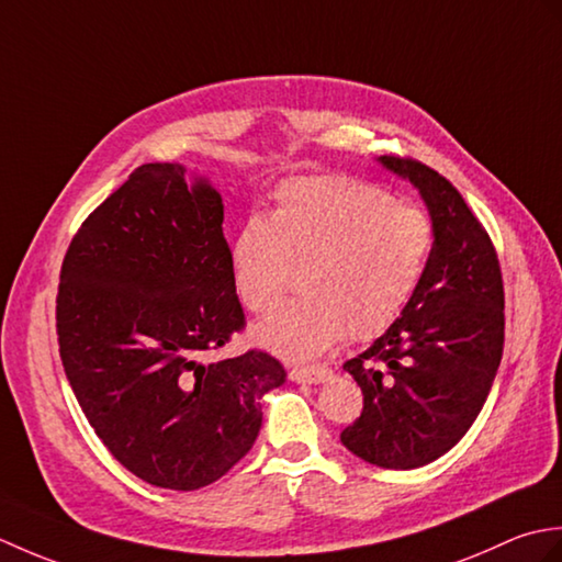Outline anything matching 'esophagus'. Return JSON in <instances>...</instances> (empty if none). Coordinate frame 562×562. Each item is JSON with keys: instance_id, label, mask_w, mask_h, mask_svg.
I'll use <instances>...</instances> for the list:
<instances>
[{"instance_id": "esophagus-1", "label": "esophagus", "mask_w": 562, "mask_h": 562, "mask_svg": "<svg viewBox=\"0 0 562 562\" xmlns=\"http://www.w3.org/2000/svg\"><path fill=\"white\" fill-rule=\"evenodd\" d=\"M330 376V369L324 364H312V367H292L290 379L296 384H321Z\"/></svg>"}]
</instances>
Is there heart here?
<instances>
[{
    "mask_svg": "<svg viewBox=\"0 0 562 562\" xmlns=\"http://www.w3.org/2000/svg\"><path fill=\"white\" fill-rule=\"evenodd\" d=\"M435 224L415 205L355 176H304L274 193L270 220L250 217L232 246L234 288L254 314H270L294 288L300 300L258 328L292 360L314 357L345 333L374 338L396 321L425 278Z\"/></svg>",
    "mask_w": 562,
    "mask_h": 562,
    "instance_id": "heart-1",
    "label": "heart"
}]
</instances>
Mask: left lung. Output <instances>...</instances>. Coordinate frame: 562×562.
I'll use <instances>...</instances> for the list:
<instances>
[{
    "label": "left lung",
    "instance_id": "8db88e82",
    "mask_svg": "<svg viewBox=\"0 0 562 562\" xmlns=\"http://www.w3.org/2000/svg\"><path fill=\"white\" fill-rule=\"evenodd\" d=\"M381 164L420 188L435 248L401 318L345 362L364 405L340 441L405 471L447 453L479 417L503 360L505 288L493 238L459 190L417 159L386 154Z\"/></svg>",
    "mask_w": 562,
    "mask_h": 562
}]
</instances>
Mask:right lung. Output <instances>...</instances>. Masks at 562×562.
<instances>
[{
	"label": "right lung",
	"instance_id": "right-lung-1",
	"mask_svg": "<svg viewBox=\"0 0 562 562\" xmlns=\"http://www.w3.org/2000/svg\"><path fill=\"white\" fill-rule=\"evenodd\" d=\"M222 195L183 166L145 164L71 236L57 342L89 425L130 473L198 491L258 437L262 393L284 384L266 350L205 362L246 328Z\"/></svg>",
	"mask_w": 562,
	"mask_h": 562
}]
</instances>
